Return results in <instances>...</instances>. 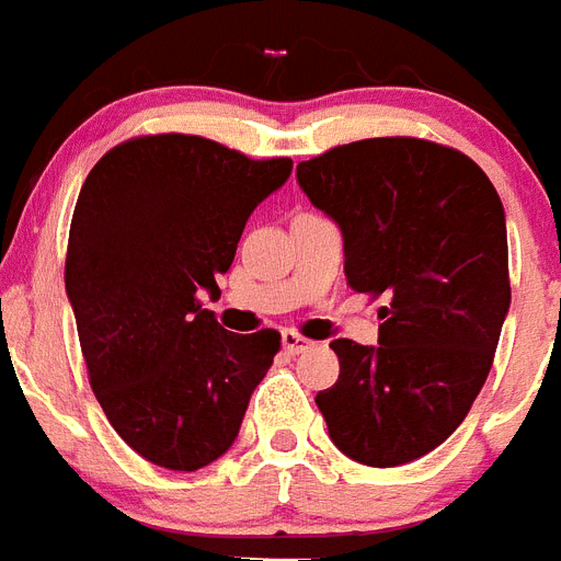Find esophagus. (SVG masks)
<instances>
[{
	"mask_svg": "<svg viewBox=\"0 0 561 561\" xmlns=\"http://www.w3.org/2000/svg\"><path fill=\"white\" fill-rule=\"evenodd\" d=\"M284 350L286 353L291 355H298V353H307V350H312V341L304 335H298L295 330H284Z\"/></svg>",
	"mask_w": 561,
	"mask_h": 561,
	"instance_id": "obj_1",
	"label": "esophagus"
}]
</instances>
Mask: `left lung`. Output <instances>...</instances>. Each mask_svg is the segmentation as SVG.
<instances>
[{"label":"left lung","mask_w":561,"mask_h":561,"mask_svg":"<svg viewBox=\"0 0 561 561\" xmlns=\"http://www.w3.org/2000/svg\"><path fill=\"white\" fill-rule=\"evenodd\" d=\"M298 183L344 234L346 284L390 298L378 346L332 341L341 375L314 404L353 461H415L467 419L493 367L511 309L502 201L470 157L419 137L330 148Z\"/></svg>","instance_id":"8db88e82"}]
</instances>
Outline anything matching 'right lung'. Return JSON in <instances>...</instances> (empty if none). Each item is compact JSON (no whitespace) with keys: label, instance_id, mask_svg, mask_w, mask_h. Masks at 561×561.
Listing matches in <instances>:
<instances>
[{"label":"right lung","instance_id":"obj_1","mask_svg":"<svg viewBox=\"0 0 561 561\" xmlns=\"http://www.w3.org/2000/svg\"><path fill=\"white\" fill-rule=\"evenodd\" d=\"M291 174L194 134L114 146L73 208L65 291L88 381L134 453L194 473L238 438L280 332L234 335L203 309L220 295L249 215Z\"/></svg>","mask_w":561,"mask_h":561}]
</instances>
